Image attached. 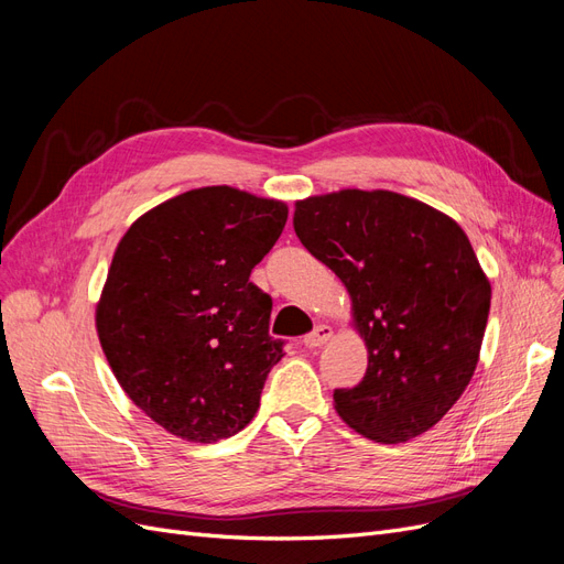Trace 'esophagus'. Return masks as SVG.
Here are the masks:
<instances>
[{
    "mask_svg": "<svg viewBox=\"0 0 564 564\" xmlns=\"http://www.w3.org/2000/svg\"><path fill=\"white\" fill-rule=\"evenodd\" d=\"M332 338H334V329L327 327V324H319L315 332H311L308 336L303 338V344H305V348H319L324 344H329Z\"/></svg>",
    "mask_w": 564,
    "mask_h": 564,
    "instance_id": "esophagus-1",
    "label": "esophagus"
}]
</instances>
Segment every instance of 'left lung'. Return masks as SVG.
Masks as SVG:
<instances>
[{"label": "left lung", "instance_id": "left-lung-1", "mask_svg": "<svg viewBox=\"0 0 564 564\" xmlns=\"http://www.w3.org/2000/svg\"><path fill=\"white\" fill-rule=\"evenodd\" d=\"M301 245L344 282L367 373L334 392L360 435L398 445L431 431L468 388L487 327L491 284L464 228L390 191L299 199Z\"/></svg>", "mask_w": 564, "mask_h": 564}]
</instances>
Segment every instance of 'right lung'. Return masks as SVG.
<instances>
[{
    "label": "right lung",
    "mask_w": 564,
    "mask_h": 564,
    "mask_svg": "<svg viewBox=\"0 0 564 564\" xmlns=\"http://www.w3.org/2000/svg\"><path fill=\"white\" fill-rule=\"evenodd\" d=\"M286 214L282 199L207 185L152 207L119 240L96 332L117 383L166 433L209 445L259 412L282 344L249 275Z\"/></svg>",
    "instance_id": "right-lung-1"
}]
</instances>
